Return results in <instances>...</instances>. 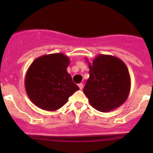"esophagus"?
<instances>
[{"mask_svg":"<svg viewBox=\"0 0 153 153\" xmlns=\"http://www.w3.org/2000/svg\"><path fill=\"white\" fill-rule=\"evenodd\" d=\"M78 86H79V90H83V83H79V84L78 85Z\"/></svg>","mask_w":153,"mask_h":153,"instance_id":"esophagus-1","label":"esophagus"}]
</instances>
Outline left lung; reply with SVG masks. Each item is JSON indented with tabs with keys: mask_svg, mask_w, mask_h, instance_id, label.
Masks as SVG:
<instances>
[{
	"mask_svg": "<svg viewBox=\"0 0 153 153\" xmlns=\"http://www.w3.org/2000/svg\"><path fill=\"white\" fill-rule=\"evenodd\" d=\"M90 76L83 88L90 105L98 111L106 113L125 102L131 87L129 70L120 58L99 54L90 63Z\"/></svg>",
	"mask_w": 153,
	"mask_h": 153,
	"instance_id": "1",
	"label": "left lung"
}]
</instances>
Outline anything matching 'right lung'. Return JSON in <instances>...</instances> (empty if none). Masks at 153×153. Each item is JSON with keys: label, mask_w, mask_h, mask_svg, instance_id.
Masks as SVG:
<instances>
[{"label": "right lung", "mask_w": 153, "mask_h": 153, "mask_svg": "<svg viewBox=\"0 0 153 153\" xmlns=\"http://www.w3.org/2000/svg\"><path fill=\"white\" fill-rule=\"evenodd\" d=\"M70 59L62 53L37 57L25 76V90L35 106L47 111H55L67 103L74 92L79 90L67 72Z\"/></svg>", "instance_id": "right-lung-1"}]
</instances>
